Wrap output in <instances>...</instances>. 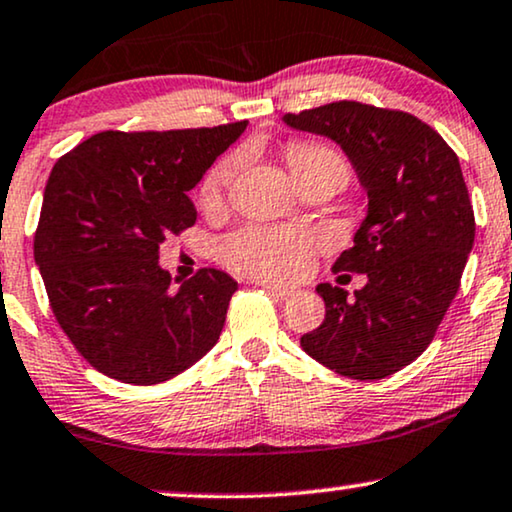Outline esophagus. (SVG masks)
Listing matches in <instances>:
<instances>
[{
    "mask_svg": "<svg viewBox=\"0 0 512 512\" xmlns=\"http://www.w3.org/2000/svg\"><path fill=\"white\" fill-rule=\"evenodd\" d=\"M261 287L268 291L270 296L280 298V301H287V298L294 296V289H287V287H277V284H270V282H261Z\"/></svg>",
    "mask_w": 512,
    "mask_h": 512,
    "instance_id": "esophagus-1",
    "label": "esophagus"
}]
</instances>
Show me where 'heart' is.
<instances>
[{
    "label": "heart",
    "instance_id": "heart-1",
    "mask_svg": "<svg viewBox=\"0 0 512 512\" xmlns=\"http://www.w3.org/2000/svg\"><path fill=\"white\" fill-rule=\"evenodd\" d=\"M284 157H287V167L296 185L313 181V178H329L343 185L348 176L343 157L329 145L294 141L287 145ZM237 167H240V157L228 155L209 169V174L199 183V204L204 209H214L221 204L225 190L237 174ZM313 244V237L305 232L249 228L228 237L221 244V256L232 268L249 272V275L268 277V280H294L310 265Z\"/></svg>",
    "mask_w": 512,
    "mask_h": 512
}]
</instances>
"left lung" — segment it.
I'll return each mask as SVG.
<instances>
[{"instance_id":"8db88e82","label":"left lung","mask_w":512,"mask_h":512,"mask_svg":"<svg viewBox=\"0 0 512 512\" xmlns=\"http://www.w3.org/2000/svg\"><path fill=\"white\" fill-rule=\"evenodd\" d=\"M334 141L367 192L355 244L334 270L364 272L348 291L317 284L327 313L301 348L336 374L376 381L416 360L454 301L475 242V216L456 152L421 119L355 101L284 115Z\"/></svg>"}]
</instances>
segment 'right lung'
Here are the masks:
<instances>
[{
	"label": "right lung",
	"instance_id": "right-lung-1",
	"mask_svg": "<svg viewBox=\"0 0 512 512\" xmlns=\"http://www.w3.org/2000/svg\"><path fill=\"white\" fill-rule=\"evenodd\" d=\"M247 124L101 131L53 167L35 263L58 324L101 374L155 386L216 345L237 282L204 268L171 289L159 244L195 225L188 192Z\"/></svg>",
	"mask_w": 512,
	"mask_h": 512
}]
</instances>
